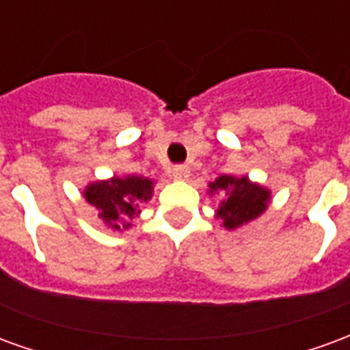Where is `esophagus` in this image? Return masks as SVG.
<instances>
[{"mask_svg": "<svg viewBox=\"0 0 350 350\" xmlns=\"http://www.w3.org/2000/svg\"><path fill=\"white\" fill-rule=\"evenodd\" d=\"M171 175H173V179L185 180L188 179V175H190V167H188V165H173V167H171Z\"/></svg>", "mask_w": 350, "mask_h": 350, "instance_id": "esophagus-1", "label": "esophagus"}]
</instances>
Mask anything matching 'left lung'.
Returning a JSON list of instances; mask_svg holds the SVG:
<instances>
[{
    "label": "left lung",
    "mask_w": 350,
    "mask_h": 350,
    "mask_svg": "<svg viewBox=\"0 0 350 350\" xmlns=\"http://www.w3.org/2000/svg\"><path fill=\"white\" fill-rule=\"evenodd\" d=\"M215 192L222 194L217 219L228 230H235L250 220L258 219L271 200V192L267 188L250 183L249 177L237 179L234 175H220L215 183H209V194Z\"/></svg>",
    "instance_id": "obj_1"
}]
</instances>
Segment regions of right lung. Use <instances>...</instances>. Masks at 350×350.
<instances>
[{
	"mask_svg": "<svg viewBox=\"0 0 350 350\" xmlns=\"http://www.w3.org/2000/svg\"><path fill=\"white\" fill-rule=\"evenodd\" d=\"M152 187L154 183L147 177H113L88 185L84 188V200L98 211V219L109 228L128 230L130 220L141 213V203L152 198Z\"/></svg>",
	"mask_w": 350,
	"mask_h": 350,
	"instance_id": "1",
	"label": "right lung"
}]
</instances>
